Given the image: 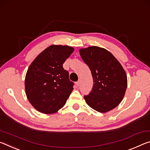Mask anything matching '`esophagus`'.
<instances>
[{
  "mask_svg": "<svg viewBox=\"0 0 150 150\" xmlns=\"http://www.w3.org/2000/svg\"><path fill=\"white\" fill-rule=\"evenodd\" d=\"M80 80H78V82H76V85L78 86H80Z\"/></svg>",
  "mask_w": 150,
  "mask_h": 150,
  "instance_id": "34e87169",
  "label": "esophagus"
}]
</instances>
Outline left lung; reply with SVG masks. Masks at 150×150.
Segmentation results:
<instances>
[{
  "mask_svg": "<svg viewBox=\"0 0 150 150\" xmlns=\"http://www.w3.org/2000/svg\"><path fill=\"white\" fill-rule=\"evenodd\" d=\"M94 81L90 94L84 96L86 104L96 111L105 113L118 105L126 92L127 81L123 67L112 53L98 46L80 50Z\"/></svg>",
  "mask_w": 150,
  "mask_h": 150,
  "instance_id": "left-lung-1",
  "label": "left lung"
}]
</instances>
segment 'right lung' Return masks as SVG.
<instances>
[{
    "label": "right lung",
    "mask_w": 150,
    "mask_h": 150,
    "mask_svg": "<svg viewBox=\"0 0 150 150\" xmlns=\"http://www.w3.org/2000/svg\"><path fill=\"white\" fill-rule=\"evenodd\" d=\"M74 49L51 45L34 59L27 70L25 92L33 106L43 114H53L65 105L74 83L63 64Z\"/></svg>",
    "instance_id": "1"
}]
</instances>
